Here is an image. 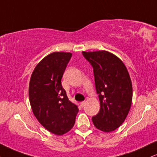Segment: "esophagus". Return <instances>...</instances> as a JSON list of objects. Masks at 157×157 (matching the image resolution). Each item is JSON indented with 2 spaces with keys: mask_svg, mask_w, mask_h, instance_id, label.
<instances>
[{
  "mask_svg": "<svg viewBox=\"0 0 157 157\" xmlns=\"http://www.w3.org/2000/svg\"><path fill=\"white\" fill-rule=\"evenodd\" d=\"M85 105H86V102H85V101L80 102V105L82 106V107H84Z\"/></svg>",
  "mask_w": 157,
  "mask_h": 157,
  "instance_id": "34e87169",
  "label": "esophagus"
}]
</instances>
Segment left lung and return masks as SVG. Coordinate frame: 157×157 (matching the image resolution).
I'll return each instance as SVG.
<instances>
[{
	"mask_svg": "<svg viewBox=\"0 0 157 157\" xmlns=\"http://www.w3.org/2000/svg\"><path fill=\"white\" fill-rule=\"evenodd\" d=\"M94 68L100 109L92 117L95 127L111 132L123 123L130 111L133 89L130 75L123 62L111 52H82Z\"/></svg>",
	"mask_w": 157,
	"mask_h": 157,
	"instance_id": "obj_1",
	"label": "left lung"
}]
</instances>
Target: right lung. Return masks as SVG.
Instances as JSON below:
<instances>
[{"label": "right lung", "instance_id": "1", "mask_svg": "<svg viewBox=\"0 0 157 157\" xmlns=\"http://www.w3.org/2000/svg\"><path fill=\"white\" fill-rule=\"evenodd\" d=\"M71 55L70 52H55L46 56L34 69L29 86L34 115L46 130L58 136L72 128L79 111L61 84Z\"/></svg>", "mask_w": 157, "mask_h": 157}]
</instances>
